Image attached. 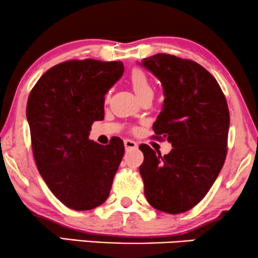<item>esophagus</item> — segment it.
Here are the masks:
<instances>
[{"mask_svg": "<svg viewBox=\"0 0 258 258\" xmlns=\"http://www.w3.org/2000/svg\"><path fill=\"white\" fill-rule=\"evenodd\" d=\"M124 147L125 149H136L137 143L133 140H124Z\"/></svg>", "mask_w": 258, "mask_h": 258, "instance_id": "34e87169", "label": "esophagus"}]
</instances>
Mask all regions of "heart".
Returning a JSON list of instances; mask_svg holds the SVG:
<instances>
[{
    "mask_svg": "<svg viewBox=\"0 0 258 258\" xmlns=\"http://www.w3.org/2000/svg\"><path fill=\"white\" fill-rule=\"evenodd\" d=\"M130 84H132L136 96L141 98L146 95H154V88L151 84L149 77L141 69H134L129 77Z\"/></svg>",
    "mask_w": 258,
    "mask_h": 258,
    "instance_id": "heart-1",
    "label": "heart"
}]
</instances>
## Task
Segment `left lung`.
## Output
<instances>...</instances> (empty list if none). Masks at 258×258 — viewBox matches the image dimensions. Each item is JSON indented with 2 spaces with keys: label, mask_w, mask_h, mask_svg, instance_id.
Segmentation results:
<instances>
[{
  "label": "left lung",
  "mask_w": 258,
  "mask_h": 258,
  "mask_svg": "<svg viewBox=\"0 0 258 258\" xmlns=\"http://www.w3.org/2000/svg\"><path fill=\"white\" fill-rule=\"evenodd\" d=\"M142 66L164 91L163 108L153 125L156 139L172 146L164 156L140 146L144 195L155 209L185 213L203 200L224 164L230 122L227 100L215 77L191 59L156 54Z\"/></svg>",
  "instance_id": "left-lung-1"
}]
</instances>
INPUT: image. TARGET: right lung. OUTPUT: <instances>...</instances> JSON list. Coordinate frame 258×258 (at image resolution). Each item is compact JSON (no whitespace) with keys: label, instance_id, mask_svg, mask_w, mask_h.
<instances>
[{"label":"right lung","instance_id":"1","mask_svg":"<svg viewBox=\"0 0 258 258\" xmlns=\"http://www.w3.org/2000/svg\"><path fill=\"white\" fill-rule=\"evenodd\" d=\"M123 72L121 61L70 59L45 72L30 91L27 118L35 162L48 188L70 209H94L110 192L123 141L101 146L89 134L104 117V95Z\"/></svg>","mask_w":258,"mask_h":258}]
</instances>
